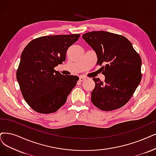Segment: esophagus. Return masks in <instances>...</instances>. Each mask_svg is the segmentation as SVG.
I'll list each match as a JSON object with an SVG mask.
<instances>
[{
    "mask_svg": "<svg viewBox=\"0 0 156 156\" xmlns=\"http://www.w3.org/2000/svg\"><path fill=\"white\" fill-rule=\"evenodd\" d=\"M86 79V77H83V76H80L79 77V80L80 81H83V80H84Z\"/></svg>",
    "mask_w": 156,
    "mask_h": 156,
    "instance_id": "obj_1",
    "label": "esophagus"
}]
</instances>
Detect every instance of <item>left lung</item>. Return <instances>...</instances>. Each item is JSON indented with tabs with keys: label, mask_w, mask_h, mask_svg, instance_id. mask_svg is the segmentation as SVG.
<instances>
[{
	"label": "left lung",
	"mask_w": 156,
	"mask_h": 156,
	"mask_svg": "<svg viewBox=\"0 0 156 156\" xmlns=\"http://www.w3.org/2000/svg\"><path fill=\"white\" fill-rule=\"evenodd\" d=\"M83 38L93 48L98 58L104 81L95 83L91 101L97 108L109 111L126 105L133 95L142 77L141 59L132 43L122 35L106 31H92Z\"/></svg>",
	"instance_id": "obj_1"
}]
</instances>
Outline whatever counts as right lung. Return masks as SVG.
Returning <instances> with one entry per match:
<instances>
[{"mask_svg": "<svg viewBox=\"0 0 156 156\" xmlns=\"http://www.w3.org/2000/svg\"><path fill=\"white\" fill-rule=\"evenodd\" d=\"M80 34L41 36L24 48L16 70L23 97L34 111L42 114L57 111L66 101L79 77L64 76L54 67L66 59V51Z\"/></svg>", "mask_w": 156, "mask_h": 156, "instance_id": "obj_1", "label": "right lung"}]
</instances>
